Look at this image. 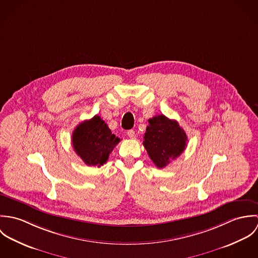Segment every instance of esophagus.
Returning <instances> with one entry per match:
<instances>
[{"mask_svg":"<svg viewBox=\"0 0 258 258\" xmlns=\"http://www.w3.org/2000/svg\"><path fill=\"white\" fill-rule=\"evenodd\" d=\"M127 135H128V137H129L130 139H134V138L136 137V133H135L134 130H128V131H127Z\"/></svg>","mask_w":258,"mask_h":258,"instance_id":"esophagus-1","label":"esophagus"}]
</instances>
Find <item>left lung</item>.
<instances>
[{
  "instance_id": "obj_1",
  "label": "left lung",
  "mask_w": 258,
  "mask_h": 258,
  "mask_svg": "<svg viewBox=\"0 0 258 258\" xmlns=\"http://www.w3.org/2000/svg\"><path fill=\"white\" fill-rule=\"evenodd\" d=\"M186 142L187 137L176 120L163 114L149 119L143 145L159 169L178 158L186 147Z\"/></svg>"
}]
</instances>
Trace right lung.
<instances>
[{
    "label": "right lung",
    "mask_w": 258,
    "mask_h": 258,
    "mask_svg": "<svg viewBox=\"0 0 258 258\" xmlns=\"http://www.w3.org/2000/svg\"><path fill=\"white\" fill-rule=\"evenodd\" d=\"M72 140L75 153L87 166L93 167L105 164L120 141L98 115L81 122L74 129Z\"/></svg>",
    "instance_id": "add662e5"
}]
</instances>
